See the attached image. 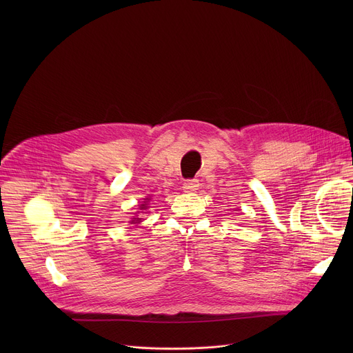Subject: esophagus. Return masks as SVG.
<instances>
[{"instance_id":"1","label":"esophagus","mask_w":353,"mask_h":353,"mask_svg":"<svg viewBox=\"0 0 353 353\" xmlns=\"http://www.w3.org/2000/svg\"><path fill=\"white\" fill-rule=\"evenodd\" d=\"M198 185H199V183H198V180L196 179H188V180H185L184 181V184H183V188L185 190V191H195L196 188H198Z\"/></svg>"}]
</instances>
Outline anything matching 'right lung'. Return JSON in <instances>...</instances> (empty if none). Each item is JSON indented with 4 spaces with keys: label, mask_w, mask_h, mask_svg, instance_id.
<instances>
[{
    "label": "right lung",
    "mask_w": 353,
    "mask_h": 353,
    "mask_svg": "<svg viewBox=\"0 0 353 353\" xmlns=\"http://www.w3.org/2000/svg\"><path fill=\"white\" fill-rule=\"evenodd\" d=\"M141 208H145V205H142V207H141ZM135 219H137V218H135ZM138 219H139V218H138ZM132 222H135V221H132Z\"/></svg>",
    "instance_id": "obj_1"
}]
</instances>
